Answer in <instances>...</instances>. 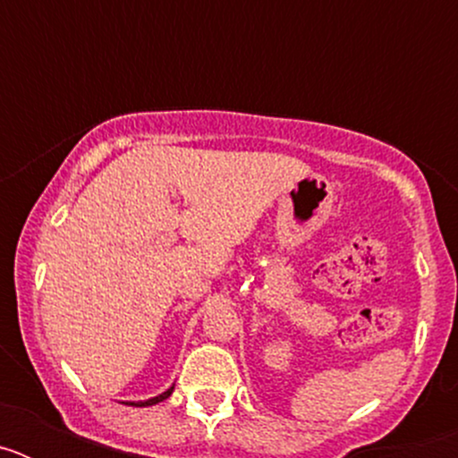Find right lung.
I'll list each match as a JSON object with an SVG mask.
<instances>
[{
	"label": "right lung",
	"instance_id": "right-lung-1",
	"mask_svg": "<svg viewBox=\"0 0 458 458\" xmlns=\"http://www.w3.org/2000/svg\"><path fill=\"white\" fill-rule=\"evenodd\" d=\"M172 390H174V387H169L167 392H163V394L153 396V399H148V402H137V403H131V406H153V403H157V402H163V399H167V396L172 394Z\"/></svg>",
	"mask_w": 458,
	"mask_h": 458
}]
</instances>
